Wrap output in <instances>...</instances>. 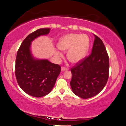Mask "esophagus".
I'll list each match as a JSON object with an SVG mask.
<instances>
[{
  "instance_id": "1",
  "label": "esophagus",
  "mask_w": 126,
  "mask_h": 126,
  "mask_svg": "<svg viewBox=\"0 0 126 126\" xmlns=\"http://www.w3.org/2000/svg\"><path fill=\"white\" fill-rule=\"evenodd\" d=\"M67 70H68V68H65V67H62L61 68L62 71H67Z\"/></svg>"
}]
</instances>
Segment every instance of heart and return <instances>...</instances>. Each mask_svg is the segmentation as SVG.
Segmentation results:
<instances>
[{
  "instance_id": "obj_1",
  "label": "heart",
  "mask_w": 126,
  "mask_h": 126,
  "mask_svg": "<svg viewBox=\"0 0 126 126\" xmlns=\"http://www.w3.org/2000/svg\"><path fill=\"white\" fill-rule=\"evenodd\" d=\"M90 40L86 34L70 33L62 37L58 43V47L63 51H67V57L70 62L77 63L83 59L87 52ZM58 56H62L56 52Z\"/></svg>"
}]
</instances>
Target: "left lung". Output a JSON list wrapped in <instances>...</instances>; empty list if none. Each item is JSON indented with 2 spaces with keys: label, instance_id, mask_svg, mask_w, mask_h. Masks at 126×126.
Masks as SVG:
<instances>
[{
  "label": "left lung",
  "instance_id": "8db88e82",
  "mask_svg": "<svg viewBox=\"0 0 126 126\" xmlns=\"http://www.w3.org/2000/svg\"><path fill=\"white\" fill-rule=\"evenodd\" d=\"M91 54L71 68L70 85L73 93L83 99L98 95L109 78V58L102 40L94 35Z\"/></svg>",
  "mask_w": 126,
  "mask_h": 126
}]
</instances>
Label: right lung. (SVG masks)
I'll use <instances>...</instances> for the list:
<instances>
[{"mask_svg": "<svg viewBox=\"0 0 126 126\" xmlns=\"http://www.w3.org/2000/svg\"><path fill=\"white\" fill-rule=\"evenodd\" d=\"M50 28H40L30 33L18 49L15 62V75L20 87L32 96L40 98L48 94L55 84L61 66L47 59L35 58L31 47L33 40L47 35Z\"/></svg>", "mask_w": 126, "mask_h": 126, "instance_id": "add662e5", "label": "right lung"}]
</instances>
